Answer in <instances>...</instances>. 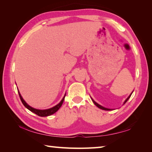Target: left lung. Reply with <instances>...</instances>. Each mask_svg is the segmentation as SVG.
Masks as SVG:
<instances>
[{"label": "left lung", "instance_id": "obj_1", "mask_svg": "<svg viewBox=\"0 0 152 152\" xmlns=\"http://www.w3.org/2000/svg\"><path fill=\"white\" fill-rule=\"evenodd\" d=\"M133 91L132 92H131V94H130V95H129V96H128L126 100L124 101V102L123 104H124L125 103H126L127 102V100L130 98V97H131V94H133ZM91 99H92V102H93V103H94V104H95L96 106H97V107L99 108V109H102V110H113V109H108V108H106V107H104L102 106V105H101V104H98V103H96V102H95V101H94V99L92 98V97H91Z\"/></svg>", "mask_w": 152, "mask_h": 152}]
</instances>
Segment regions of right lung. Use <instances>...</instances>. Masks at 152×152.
Here are the masks:
<instances>
[{"label":"right lung","mask_w":152,"mask_h":152,"mask_svg":"<svg viewBox=\"0 0 152 152\" xmlns=\"http://www.w3.org/2000/svg\"><path fill=\"white\" fill-rule=\"evenodd\" d=\"M18 93H19V97H20V99H21V102L23 103V104H24V106L26 108V109H28L29 110L31 111V112H32L33 113L37 114V115H38V116H42V117H45V116H50V115H51V114H53L54 113H55L56 111H58V110L60 109V107L62 106V103L64 102V100L65 96H66V94H65L64 96L63 97V98H62V99L61 101H60V102L58 104H57L56 105L54 106L53 107L50 108V109H48L40 110V109H34V108L32 107L31 106H30L29 104H28L27 103H26V102H25V101L23 99V97L21 96V94H20L18 89Z\"/></svg>","instance_id":"right-lung-1"}]
</instances>
